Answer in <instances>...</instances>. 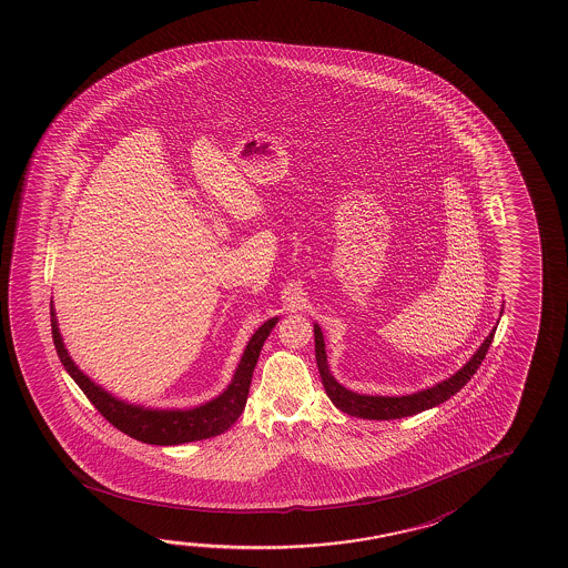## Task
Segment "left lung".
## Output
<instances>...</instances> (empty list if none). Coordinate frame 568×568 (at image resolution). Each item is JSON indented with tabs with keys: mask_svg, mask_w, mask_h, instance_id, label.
Listing matches in <instances>:
<instances>
[{
	"mask_svg": "<svg viewBox=\"0 0 568 568\" xmlns=\"http://www.w3.org/2000/svg\"><path fill=\"white\" fill-rule=\"evenodd\" d=\"M499 325V321H497ZM493 326L491 333L487 335L481 346L475 351L474 356L446 381L437 382L436 386H429L426 390L414 392L406 396H368V394H356V392L344 388L341 382H336L335 376L328 371L326 363L325 338L321 326L315 323V356L321 381L325 386L326 396L335 404L336 408L363 419H398L406 416H414L424 409L439 406L442 402L449 400L454 394L462 390L467 382L471 381V376L477 373L479 364L484 363L485 354L491 346L493 335H495Z\"/></svg>",
	"mask_w": 568,
	"mask_h": 568,
	"instance_id": "1",
	"label": "left lung"
}]
</instances>
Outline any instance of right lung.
I'll use <instances>...</instances> for the list:
<instances>
[{"instance_id":"add662e5","label":"right lung","mask_w":568,"mask_h":568,"mask_svg":"<svg viewBox=\"0 0 568 568\" xmlns=\"http://www.w3.org/2000/svg\"><path fill=\"white\" fill-rule=\"evenodd\" d=\"M277 321L280 316H273L255 331V335L250 338V343L243 351L230 386L220 396H215L214 400L187 409L146 408L131 402L119 400L116 396H112L111 392L104 390L103 386L94 384L73 363V358L67 353L63 336L59 333L55 307L51 301L53 343L69 376L77 382V386L84 392V396L103 414L104 419L111 422L114 428L152 446H180L187 442L220 436L225 429L232 428V424L237 422L245 408L261 346L270 336L273 326L277 325Z\"/></svg>"}]
</instances>
